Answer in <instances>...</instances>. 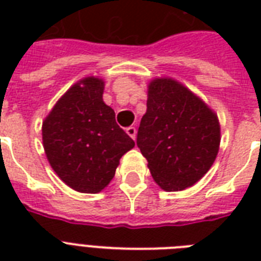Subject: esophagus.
Returning <instances> with one entry per match:
<instances>
[{
	"mask_svg": "<svg viewBox=\"0 0 261 261\" xmlns=\"http://www.w3.org/2000/svg\"><path fill=\"white\" fill-rule=\"evenodd\" d=\"M126 133L127 135L133 139H135V137H137V130H135V127H128V128L126 130Z\"/></svg>",
	"mask_w": 261,
	"mask_h": 261,
	"instance_id": "34e87169",
	"label": "esophagus"
}]
</instances>
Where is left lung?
<instances>
[{
  "label": "left lung",
  "mask_w": 261,
  "mask_h": 261,
  "mask_svg": "<svg viewBox=\"0 0 261 261\" xmlns=\"http://www.w3.org/2000/svg\"><path fill=\"white\" fill-rule=\"evenodd\" d=\"M146 106L137 145L154 181L168 192L192 187L218 155V115L172 77L149 81Z\"/></svg>",
  "instance_id": "8db88e82"
}]
</instances>
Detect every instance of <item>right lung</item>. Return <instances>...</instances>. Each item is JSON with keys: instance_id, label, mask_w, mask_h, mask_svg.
Segmentation results:
<instances>
[{"instance_id": "add662e5", "label": "right lung", "mask_w": 261, "mask_h": 261, "mask_svg": "<svg viewBox=\"0 0 261 261\" xmlns=\"http://www.w3.org/2000/svg\"><path fill=\"white\" fill-rule=\"evenodd\" d=\"M104 87L98 75L81 79L59 97L42 124L51 168L66 186L83 194L101 192L122 155L135 146L102 100Z\"/></svg>"}]
</instances>
